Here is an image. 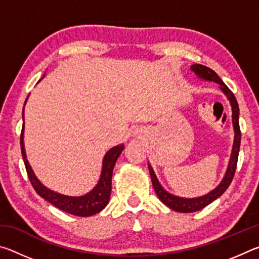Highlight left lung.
<instances>
[{"instance_id":"left-lung-1","label":"left lung","mask_w":259,"mask_h":259,"mask_svg":"<svg viewBox=\"0 0 259 259\" xmlns=\"http://www.w3.org/2000/svg\"><path fill=\"white\" fill-rule=\"evenodd\" d=\"M191 69L194 72L196 75L200 78H203V80L207 81H213L218 83L219 88H221L223 93L225 94L227 99L230 100L231 106H232V122H233V128H234V144L233 148H232V154L231 159L229 162V166H227L226 174L221 184L209 192L208 194L203 196H199V198H192V199H185V198H179V196L172 195L170 193L166 192L163 187L161 186V184L157 181L154 171H153L151 164H148V169H150V175L152 179L153 187H154V191L156 195L159 196V199L163 202L166 207L170 209L175 210L177 212H194L198 211V210L203 209L210 204L212 201L219 198L223 193H224L227 187L230 186V184L233 181L235 170H236V164H238V156H239V151H240V143H241V131H240V125H239V105L232 91L227 88L224 82L222 81V78L219 77L216 73H214L211 68L207 66H203V65L200 64H194L191 66Z\"/></svg>"}]
</instances>
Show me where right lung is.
<instances>
[{
	"mask_svg": "<svg viewBox=\"0 0 259 259\" xmlns=\"http://www.w3.org/2000/svg\"><path fill=\"white\" fill-rule=\"evenodd\" d=\"M20 147L21 155H23L26 171H27L30 184H32L34 190L36 191V193L41 196V198L47 200L48 202H50L52 205H55V207L58 209L63 210V211L78 217L93 216V214L102 211V210L106 207L112 191L113 169L114 165H115L117 157L120 156L121 152L123 151V145L114 146L105 154L103 160L102 175H100L98 184L96 185V187H94V190H91L89 193H87V194L82 196H67L60 194V193H57L49 190V188H47L40 181H38L37 177L35 176V174L33 172L32 166L28 163L27 157H26L24 146V124L20 135Z\"/></svg>",
	"mask_w": 259,
	"mask_h": 259,
	"instance_id": "obj_1",
	"label": "right lung"
}]
</instances>
